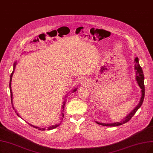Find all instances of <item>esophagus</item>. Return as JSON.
<instances>
[{"label": "esophagus", "instance_id": "obj_1", "mask_svg": "<svg viewBox=\"0 0 153 153\" xmlns=\"http://www.w3.org/2000/svg\"><path fill=\"white\" fill-rule=\"evenodd\" d=\"M82 83H86V81H86V79H82Z\"/></svg>", "mask_w": 153, "mask_h": 153}]
</instances>
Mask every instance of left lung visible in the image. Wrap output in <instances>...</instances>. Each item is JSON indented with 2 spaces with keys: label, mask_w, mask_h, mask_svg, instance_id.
I'll list each match as a JSON object with an SVG mask.
<instances>
[{
  "label": "left lung",
  "mask_w": 153,
  "mask_h": 153,
  "mask_svg": "<svg viewBox=\"0 0 153 153\" xmlns=\"http://www.w3.org/2000/svg\"><path fill=\"white\" fill-rule=\"evenodd\" d=\"M135 62V79L137 81V82L139 86L141 89V97L139 101V104L137 105V106L135 108L131 111V112L128 114L125 118H123V120L119 122H114V123H100L96 122L99 125L103 126H108V127H115V126H118L122 125L123 123H126L127 122H128L131 119V118L134 115L138 109L140 108L143 104V102L144 99V93H145V89H144V77L143 74V72L142 68L140 67L139 63V59L138 57H135L134 60Z\"/></svg>",
  "instance_id": "obj_1"
}]
</instances>
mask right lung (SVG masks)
Wrapping results in <instances>:
<instances>
[{"label":"right lung","mask_w":153,"mask_h":153,"mask_svg":"<svg viewBox=\"0 0 153 153\" xmlns=\"http://www.w3.org/2000/svg\"><path fill=\"white\" fill-rule=\"evenodd\" d=\"M18 62H14V65H13V72L11 73V74H10V82H9V88H10V98H11V103H12V105H13V108H14V106H13V92H12V89H11V81H12V77H13V74H14V70H15V67H16V65H17V64H18ZM77 91V88H75L74 89H73L72 90V92H75V91ZM68 93L65 95V100L64 101V102H63V105H62V118H60L61 119V120H62V119H63V118H64V106H65V98L67 97L68 96ZM16 111V113H17V111ZM17 115H18L19 117H21L19 115V114H18V113H17ZM62 122V121H61ZM61 122H60V123H56V124H55V125H53V126H50V127H47V128H46V127H44V128H41V127H36V126H33V125H32V124H30V125L31 126H33V127H35V128H38V130H40V131H45V130H48V131H49V130H52V129H53V128H56V127H57L58 126H60V124L61 123Z\"/></svg>","instance_id":"1"}]
</instances>
